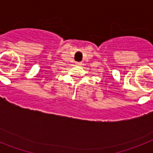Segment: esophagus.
I'll return each instance as SVG.
<instances>
[{
	"label": "esophagus",
	"instance_id": "esophagus-1",
	"mask_svg": "<svg viewBox=\"0 0 153 153\" xmlns=\"http://www.w3.org/2000/svg\"><path fill=\"white\" fill-rule=\"evenodd\" d=\"M76 64L79 65V66H80V65H82V62H77Z\"/></svg>",
	"mask_w": 153,
	"mask_h": 153
}]
</instances>
